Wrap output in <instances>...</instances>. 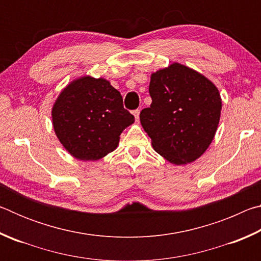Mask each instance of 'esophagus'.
<instances>
[{
  "instance_id": "esophagus-1",
  "label": "esophagus",
  "mask_w": 261,
  "mask_h": 261,
  "mask_svg": "<svg viewBox=\"0 0 261 261\" xmlns=\"http://www.w3.org/2000/svg\"><path fill=\"white\" fill-rule=\"evenodd\" d=\"M132 114H134V116H135L136 120L138 121V118H139V114H140V110H139V109H136V110H134V112H132Z\"/></svg>"
}]
</instances>
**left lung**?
Here are the masks:
<instances>
[{"mask_svg":"<svg viewBox=\"0 0 261 261\" xmlns=\"http://www.w3.org/2000/svg\"><path fill=\"white\" fill-rule=\"evenodd\" d=\"M148 91L152 103L140 112V122L153 148L175 165L199 158L220 121L218 88L202 74L174 63L152 73Z\"/></svg>","mask_w":261,"mask_h":261,"instance_id":"1","label":"left lung"}]
</instances>
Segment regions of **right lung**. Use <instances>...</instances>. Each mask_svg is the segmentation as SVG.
Segmentation results:
<instances>
[{
  "mask_svg": "<svg viewBox=\"0 0 261 261\" xmlns=\"http://www.w3.org/2000/svg\"><path fill=\"white\" fill-rule=\"evenodd\" d=\"M55 134L79 160H99L117 147L120 136L135 122L120 92L106 79L83 77L62 91L53 107Z\"/></svg>",
  "mask_w": 261,
  "mask_h": 261,
  "instance_id": "1",
  "label": "right lung"
}]
</instances>
